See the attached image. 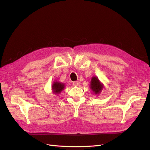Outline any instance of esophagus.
Returning a JSON list of instances; mask_svg holds the SVG:
<instances>
[{"instance_id":"1","label":"esophagus","mask_w":150,"mask_h":150,"mask_svg":"<svg viewBox=\"0 0 150 150\" xmlns=\"http://www.w3.org/2000/svg\"><path fill=\"white\" fill-rule=\"evenodd\" d=\"M73 85L75 86H78L80 85V82L79 81H74V82H73Z\"/></svg>"}]
</instances>
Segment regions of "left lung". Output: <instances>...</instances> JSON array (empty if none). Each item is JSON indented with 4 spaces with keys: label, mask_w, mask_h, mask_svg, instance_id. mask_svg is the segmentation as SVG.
Masks as SVG:
<instances>
[{
    "label": "left lung",
    "mask_w": 150,
    "mask_h": 150,
    "mask_svg": "<svg viewBox=\"0 0 150 150\" xmlns=\"http://www.w3.org/2000/svg\"><path fill=\"white\" fill-rule=\"evenodd\" d=\"M104 88V85L98 78L97 76H93L91 78V81L90 83V89L93 92V93L95 95L98 96L101 93V91Z\"/></svg>",
    "instance_id": "8db88e82"
}]
</instances>
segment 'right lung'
Segmentation results:
<instances>
[{
  "mask_svg": "<svg viewBox=\"0 0 150 150\" xmlns=\"http://www.w3.org/2000/svg\"><path fill=\"white\" fill-rule=\"evenodd\" d=\"M65 88V84L58 81H53L52 86V90L53 93L55 95H58Z\"/></svg>",
  "mask_w": 150,
  "mask_h": 150,
  "instance_id": "add662e5",
  "label": "right lung"
}]
</instances>
